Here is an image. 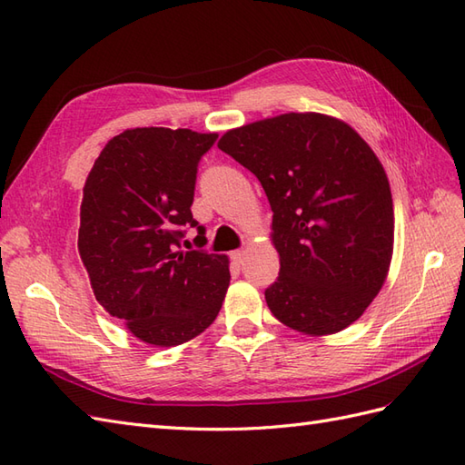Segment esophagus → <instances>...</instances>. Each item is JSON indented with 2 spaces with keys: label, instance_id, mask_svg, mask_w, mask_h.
Segmentation results:
<instances>
[{
  "label": "esophagus",
  "instance_id": "34e87169",
  "mask_svg": "<svg viewBox=\"0 0 465 465\" xmlns=\"http://www.w3.org/2000/svg\"><path fill=\"white\" fill-rule=\"evenodd\" d=\"M232 259L235 263H243V259H245V252L243 250H237V252H232Z\"/></svg>",
  "mask_w": 465,
  "mask_h": 465
}]
</instances>
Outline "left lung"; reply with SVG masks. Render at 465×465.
<instances>
[{
    "label": "left lung",
    "instance_id": "obj_1",
    "mask_svg": "<svg viewBox=\"0 0 465 465\" xmlns=\"http://www.w3.org/2000/svg\"><path fill=\"white\" fill-rule=\"evenodd\" d=\"M218 148L253 172L272 203L282 267L265 301L275 319L311 337L352 325L382 289L394 250L391 183L374 150L321 113L232 128Z\"/></svg>",
    "mask_w": 465,
    "mask_h": 465
}]
</instances>
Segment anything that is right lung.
I'll use <instances>...</instances> for the list:
<instances>
[{
  "label": "right lung",
  "instance_id": "right-lung-1",
  "mask_svg": "<svg viewBox=\"0 0 465 465\" xmlns=\"http://www.w3.org/2000/svg\"><path fill=\"white\" fill-rule=\"evenodd\" d=\"M215 138L190 128H126L84 180L79 255L93 293L153 347L198 337L228 293V255L180 250L183 225H198L190 210L198 162Z\"/></svg>",
  "mask_w": 465,
  "mask_h": 465
}]
</instances>
